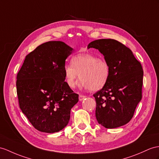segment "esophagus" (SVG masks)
Returning a JSON list of instances; mask_svg holds the SVG:
<instances>
[{
    "label": "esophagus",
    "mask_w": 159,
    "mask_h": 159,
    "mask_svg": "<svg viewBox=\"0 0 159 159\" xmlns=\"http://www.w3.org/2000/svg\"><path fill=\"white\" fill-rule=\"evenodd\" d=\"M86 98V96H83V95H80V96H79V100H80V101H82V100H84Z\"/></svg>",
    "instance_id": "esophagus-1"
}]
</instances>
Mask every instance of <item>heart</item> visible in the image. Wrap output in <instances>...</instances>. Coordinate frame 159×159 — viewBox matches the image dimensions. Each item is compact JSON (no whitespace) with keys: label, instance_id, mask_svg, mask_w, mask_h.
Wrapping results in <instances>:
<instances>
[{"label":"heart","instance_id":"heart-1","mask_svg":"<svg viewBox=\"0 0 159 159\" xmlns=\"http://www.w3.org/2000/svg\"><path fill=\"white\" fill-rule=\"evenodd\" d=\"M80 74L79 86L92 91L102 88L110 75L109 65L106 61L88 53L78 54L72 57L71 63L64 67V76L69 87L74 88Z\"/></svg>","mask_w":159,"mask_h":159}]
</instances>
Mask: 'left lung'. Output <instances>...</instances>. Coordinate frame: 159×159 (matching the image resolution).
<instances>
[{"label":"left lung","instance_id":"obj_1","mask_svg":"<svg viewBox=\"0 0 159 159\" xmlns=\"http://www.w3.org/2000/svg\"><path fill=\"white\" fill-rule=\"evenodd\" d=\"M90 48L98 49L110 68L107 84L93 95L96 119L107 129L124 125L133 117L142 99V65L129 48L115 40L92 41L88 45Z\"/></svg>","mask_w":159,"mask_h":159}]
</instances>
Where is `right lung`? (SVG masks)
<instances>
[{"label":"right lung","instance_id":"obj_1","mask_svg":"<svg viewBox=\"0 0 159 159\" xmlns=\"http://www.w3.org/2000/svg\"><path fill=\"white\" fill-rule=\"evenodd\" d=\"M73 48L61 41L38 46L25 57L17 75L19 107L37 130L55 133L65 128L78 94L65 82V60Z\"/></svg>","mask_w":159,"mask_h":159}]
</instances>
